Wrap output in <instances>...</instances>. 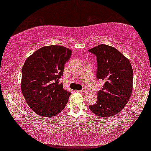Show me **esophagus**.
<instances>
[{"label": "esophagus", "instance_id": "1", "mask_svg": "<svg viewBox=\"0 0 151 151\" xmlns=\"http://www.w3.org/2000/svg\"><path fill=\"white\" fill-rule=\"evenodd\" d=\"M86 91H87V89H86V88H82V89H81V90L79 91L81 92V93H84V92H86Z\"/></svg>", "mask_w": 151, "mask_h": 151}]
</instances>
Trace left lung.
<instances>
[{
	"instance_id": "1",
	"label": "left lung",
	"mask_w": 151,
	"mask_h": 151,
	"mask_svg": "<svg viewBox=\"0 0 151 151\" xmlns=\"http://www.w3.org/2000/svg\"><path fill=\"white\" fill-rule=\"evenodd\" d=\"M88 51L97 60L96 79L104 83L98 93L96 103L88 108L100 117H111L120 112L130 99L133 87L132 67L117 49L108 45H99Z\"/></svg>"
}]
</instances>
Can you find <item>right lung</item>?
<instances>
[{
  "instance_id": "1",
  "label": "right lung",
  "mask_w": 151,
  "mask_h": 151,
  "mask_svg": "<svg viewBox=\"0 0 151 151\" xmlns=\"http://www.w3.org/2000/svg\"><path fill=\"white\" fill-rule=\"evenodd\" d=\"M72 50L61 46L39 48L25 61L22 70L21 88L27 104L43 117H53L65 108L71 93L60 79Z\"/></svg>"
}]
</instances>
